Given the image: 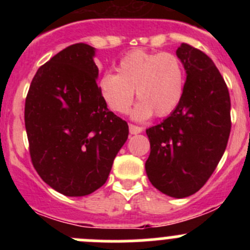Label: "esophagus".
<instances>
[{
	"label": "esophagus",
	"instance_id": "1",
	"mask_svg": "<svg viewBox=\"0 0 250 250\" xmlns=\"http://www.w3.org/2000/svg\"><path fill=\"white\" fill-rule=\"evenodd\" d=\"M144 128L139 127V125H129V132L130 134H139V133L143 132Z\"/></svg>",
	"mask_w": 250,
	"mask_h": 250
}]
</instances>
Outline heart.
Wrapping results in <instances>:
<instances>
[{
  "mask_svg": "<svg viewBox=\"0 0 250 250\" xmlns=\"http://www.w3.org/2000/svg\"><path fill=\"white\" fill-rule=\"evenodd\" d=\"M185 89L183 62L172 53H152L135 49L125 54L117 66V74L107 72L99 81L103 100L110 110L125 113L134 100L139 104L133 111L138 120L153 112L163 117L180 104Z\"/></svg>",
  "mask_w": 250,
  "mask_h": 250,
  "instance_id": "obj_1",
  "label": "heart"
}]
</instances>
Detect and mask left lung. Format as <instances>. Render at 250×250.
<instances>
[{
  "label": "left lung",
  "instance_id": "left-lung-1",
  "mask_svg": "<svg viewBox=\"0 0 250 250\" xmlns=\"http://www.w3.org/2000/svg\"><path fill=\"white\" fill-rule=\"evenodd\" d=\"M186 71L183 99L160 125L146 129L150 156L146 174L165 195L184 198L208 181L231 132L228 85L213 60L188 43L176 49Z\"/></svg>",
  "mask_w": 250,
  "mask_h": 250
}]
</instances>
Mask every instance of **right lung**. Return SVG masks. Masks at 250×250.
<instances>
[{
  "label": "right lung",
  "mask_w": 250,
  "mask_h": 250,
  "mask_svg": "<svg viewBox=\"0 0 250 250\" xmlns=\"http://www.w3.org/2000/svg\"><path fill=\"white\" fill-rule=\"evenodd\" d=\"M94 54L85 43L62 49L37 70L25 100L32 165L44 183L70 197L106 183L129 133L103 100Z\"/></svg>",
  "instance_id": "obj_1"
}]
</instances>
